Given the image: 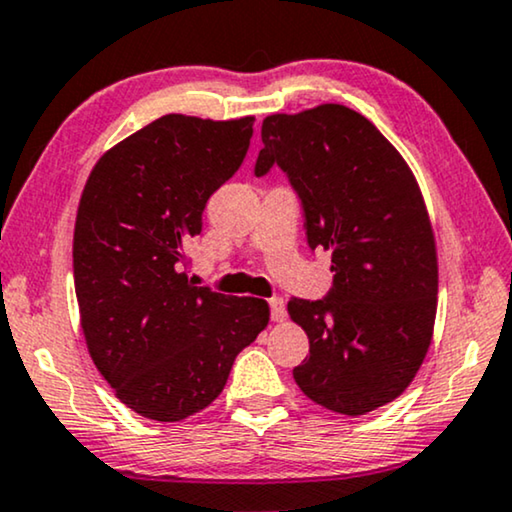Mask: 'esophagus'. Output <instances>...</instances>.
<instances>
[{"label": "esophagus", "instance_id": "esophagus-1", "mask_svg": "<svg viewBox=\"0 0 512 512\" xmlns=\"http://www.w3.org/2000/svg\"><path fill=\"white\" fill-rule=\"evenodd\" d=\"M269 306H271V320H274V323H281V320L285 318V302H283V299L281 297H271Z\"/></svg>", "mask_w": 512, "mask_h": 512}]
</instances>
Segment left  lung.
Here are the masks:
<instances>
[{
	"label": "left lung",
	"mask_w": 512,
	"mask_h": 512,
	"mask_svg": "<svg viewBox=\"0 0 512 512\" xmlns=\"http://www.w3.org/2000/svg\"><path fill=\"white\" fill-rule=\"evenodd\" d=\"M262 142L255 175L288 173L335 274L325 299L288 302L309 337L292 377L313 403L360 417L398 398L431 346L438 250L424 196L398 149L344 105L271 114Z\"/></svg>",
	"instance_id": "8db88e82"
}]
</instances>
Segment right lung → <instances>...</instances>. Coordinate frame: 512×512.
Returning <instances> with one entry per match:
<instances>
[{
	"mask_svg": "<svg viewBox=\"0 0 512 512\" xmlns=\"http://www.w3.org/2000/svg\"><path fill=\"white\" fill-rule=\"evenodd\" d=\"M255 117L166 114L107 149L74 222L84 339L114 395L154 421L206 410L234 358L269 325V304L199 288L185 245L210 194L236 173Z\"/></svg>",
	"mask_w": 512,
	"mask_h": 512,
	"instance_id": "add662e5",
	"label": "right lung"
}]
</instances>
